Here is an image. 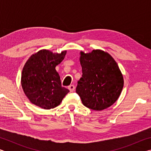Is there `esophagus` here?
<instances>
[{
  "instance_id": "obj_1",
  "label": "esophagus",
  "mask_w": 151,
  "mask_h": 151,
  "mask_svg": "<svg viewBox=\"0 0 151 151\" xmlns=\"http://www.w3.org/2000/svg\"><path fill=\"white\" fill-rule=\"evenodd\" d=\"M68 89H69V91L70 92H73L74 91H75V85H70L69 86H68Z\"/></svg>"
}]
</instances>
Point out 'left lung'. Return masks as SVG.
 <instances>
[{"label":"left lung","instance_id":"left-lung-1","mask_svg":"<svg viewBox=\"0 0 151 151\" xmlns=\"http://www.w3.org/2000/svg\"><path fill=\"white\" fill-rule=\"evenodd\" d=\"M83 75L78 81L76 93L86 107L102 111L112 105L121 93L123 76L116 61L108 52L93 50L81 52Z\"/></svg>","mask_w":151,"mask_h":151}]
</instances>
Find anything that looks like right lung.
<instances>
[{
  "mask_svg": "<svg viewBox=\"0 0 151 151\" xmlns=\"http://www.w3.org/2000/svg\"><path fill=\"white\" fill-rule=\"evenodd\" d=\"M66 51L52 53L39 50L27 61L21 75V85L24 94L32 104L44 109H50L60 104L69 90L61 85L56 66L65 58Z\"/></svg>",
  "mask_w": 151,
  "mask_h": 151,
  "instance_id": "right-lung-1",
  "label": "right lung"
}]
</instances>
